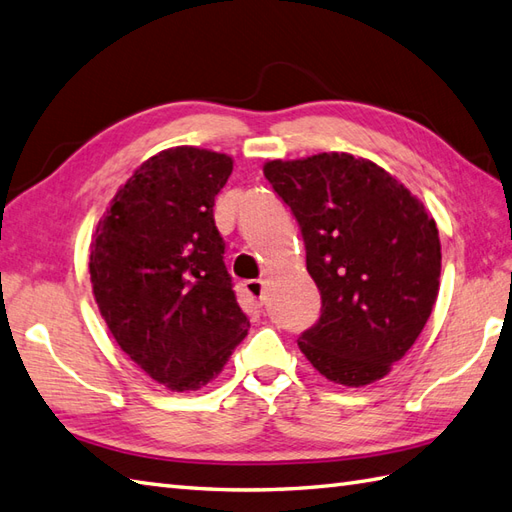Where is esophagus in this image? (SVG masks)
<instances>
[{"label": "esophagus", "instance_id": "esophagus-1", "mask_svg": "<svg viewBox=\"0 0 512 512\" xmlns=\"http://www.w3.org/2000/svg\"><path fill=\"white\" fill-rule=\"evenodd\" d=\"M246 294L255 299L259 305L266 303V283L264 281H248L246 283Z\"/></svg>", "mask_w": 512, "mask_h": 512}]
</instances>
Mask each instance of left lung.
<instances>
[{"label": "left lung", "instance_id": "8db88e82", "mask_svg": "<svg viewBox=\"0 0 512 512\" xmlns=\"http://www.w3.org/2000/svg\"><path fill=\"white\" fill-rule=\"evenodd\" d=\"M264 176L299 222L323 299L299 349L329 382H377L408 353L436 303L434 218L395 176L349 152L275 159Z\"/></svg>", "mask_w": 512, "mask_h": 512}]
</instances>
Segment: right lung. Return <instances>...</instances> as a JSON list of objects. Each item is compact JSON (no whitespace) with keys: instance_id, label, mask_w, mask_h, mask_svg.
Listing matches in <instances>:
<instances>
[{"instance_id":"obj_1","label":"right lung","mask_w":512,"mask_h":512,"mask_svg":"<svg viewBox=\"0 0 512 512\" xmlns=\"http://www.w3.org/2000/svg\"><path fill=\"white\" fill-rule=\"evenodd\" d=\"M229 154L161 150L117 189L93 233V296L120 349L172 392L207 386L248 334L213 205Z\"/></svg>"}]
</instances>
